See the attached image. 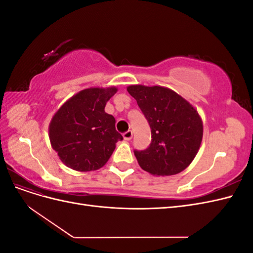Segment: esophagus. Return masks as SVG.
Segmentation results:
<instances>
[{
  "instance_id": "1",
  "label": "esophagus",
  "mask_w": 253,
  "mask_h": 253,
  "mask_svg": "<svg viewBox=\"0 0 253 253\" xmlns=\"http://www.w3.org/2000/svg\"><path fill=\"white\" fill-rule=\"evenodd\" d=\"M132 137H133V132L132 131H127V132L124 133L125 140H131Z\"/></svg>"
}]
</instances>
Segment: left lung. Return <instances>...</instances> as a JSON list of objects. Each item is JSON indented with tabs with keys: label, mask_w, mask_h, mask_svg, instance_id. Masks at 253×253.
Listing matches in <instances>:
<instances>
[{
	"label": "left lung",
	"mask_w": 253,
	"mask_h": 253,
	"mask_svg": "<svg viewBox=\"0 0 253 253\" xmlns=\"http://www.w3.org/2000/svg\"><path fill=\"white\" fill-rule=\"evenodd\" d=\"M126 89L151 127L149 148L134 151L141 169L158 176L185 170L203 139V121L197 111L186 99L164 86L129 85Z\"/></svg>",
	"instance_id": "obj_1"
}]
</instances>
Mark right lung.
Wrapping results in <instances>:
<instances>
[{"instance_id": "right-lung-1", "label": "right lung", "mask_w": 253, "mask_h": 253, "mask_svg": "<svg viewBox=\"0 0 253 253\" xmlns=\"http://www.w3.org/2000/svg\"><path fill=\"white\" fill-rule=\"evenodd\" d=\"M117 87L85 88L61 106L49 124L52 149L65 166L88 172L103 167L124 139L115 127V118L105 113V104Z\"/></svg>"}]
</instances>
